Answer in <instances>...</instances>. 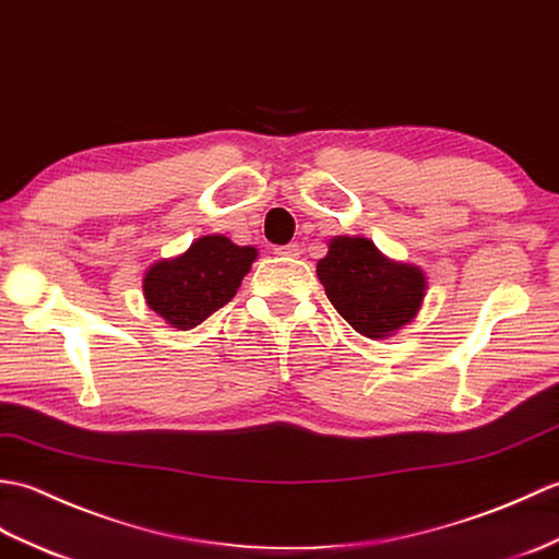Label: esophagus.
<instances>
[{"label": "esophagus", "mask_w": 559, "mask_h": 559, "mask_svg": "<svg viewBox=\"0 0 559 559\" xmlns=\"http://www.w3.org/2000/svg\"><path fill=\"white\" fill-rule=\"evenodd\" d=\"M277 255H284V258H296L301 255V246L299 243H287V246H277L275 248Z\"/></svg>", "instance_id": "1"}]
</instances>
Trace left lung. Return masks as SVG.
Returning <instances> with one entry per match:
<instances>
[{
    "instance_id": "1",
    "label": "left lung",
    "mask_w": 559,
    "mask_h": 559,
    "mask_svg": "<svg viewBox=\"0 0 559 559\" xmlns=\"http://www.w3.org/2000/svg\"><path fill=\"white\" fill-rule=\"evenodd\" d=\"M328 248L318 280L356 332L382 340L416 318L426 296L424 270L390 260L364 237H334Z\"/></svg>"
}]
</instances>
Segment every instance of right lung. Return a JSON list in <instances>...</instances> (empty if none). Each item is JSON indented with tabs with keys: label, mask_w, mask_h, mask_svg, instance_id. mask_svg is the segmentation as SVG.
I'll return each mask as SVG.
<instances>
[{
	"label": "right lung",
	"mask_w": 559,
	"mask_h": 559,
	"mask_svg": "<svg viewBox=\"0 0 559 559\" xmlns=\"http://www.w3.org/2000/svg\"><path fill=\"white\" fill-rule=\"evenodd\" d=\"M255 258L253 246H237L222 234L195 239L186 253L147 267L145 304L171 328L191 330L234 299Z\"/></svg>",
	"instance_id": "obj_1"
}]
</instances>
